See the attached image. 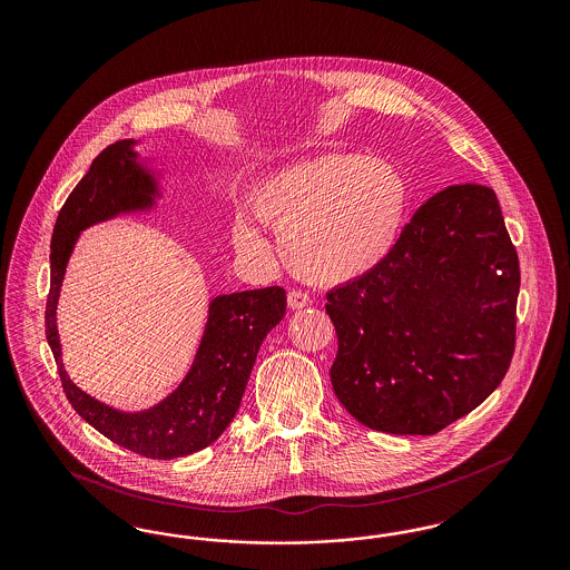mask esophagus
<instances>
[{
  "label": "esophagus",
  "instance_id": "esophagus-1",
  "mask_svg": "<svg viewBox=\"0 0 570 570\" xmlns=\"http://www.w3.org/2000/svg\"><path fill=\"white\" fill-rule=\"evenodd\" d=\"M307 305H312V297L307 293H303V291H291L288 293V307L291 309H301V307H307Z\"/></svg>",
  "mask_w": 570,
  "mask_h": 570
}]
</instances>
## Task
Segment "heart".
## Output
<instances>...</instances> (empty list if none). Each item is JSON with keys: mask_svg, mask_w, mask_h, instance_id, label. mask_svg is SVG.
Here are the masks:
<instances>
[{"mask_svg": "<svg viewBox=\"0 0 570 570\" xmlns=\"http://www.w3.org/2000/svg\"><path fill=\"white\" fill-rule=\"evenodd\" d=\"M249 205L277 233L293 272L316 284H346L376 272L397 245L410 184L389 160L328 154L279 168L252 190ZM233 239L245 256L269 249L247 217H237Z\"/></svg>", "mask_w": 570, "mask_h": 570, "instance_id": "b5f03b06", "label": "heart"}]
</instances>
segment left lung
I'll return each instance as SVG.
<instances>
[{
	"mask_svg": "<svg viewBox=\"0 0 570 570\" xmlns=\"http://www.w3.org/2000/svg\"><path fill=\"white\" fill-rule=\"evenodd\" d=\"M517 295L519 258L493 190L438 191L376 272L326 293L337 400L370 430L438 434L509 372Z\"/></svg>",
	"mask_w": 570,
	"mask_h": 570,
	"instance_id": "1",
	"label": "left lung"
}]
</instances>
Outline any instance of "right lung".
Wrapping results in <instances>:
<instances>
[{"instance_id":"add662e5","label":"right lung","mask_w":570,"mask_h":570,"mask_svg":"<svg viewBox=\"0 0 570 570\" xmlns=\"http://www.w3.org/2000/svg\"><path fill=\"white\" fill-rule=\"evenodd\" d=\"M132 145V138L109 145L91 163L57 216L45 331L63 393L91 428L136 455L175 460L216 442L237 414L258 348L286 314V291L269 286L214 298L188 376L158 406L145 412H119L82 393L68 379L61 363L55 323L57 298L68 258L82 228L154 205V196L158 194L156 179L136 163Z\"/></svg>"}]
</instances>
